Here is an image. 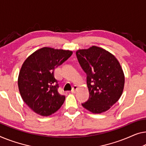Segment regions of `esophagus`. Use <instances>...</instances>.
I'll use <instances>...</instances> for the list:
<instances>
[{
  "mask_svg": "<svg viewBox=\"0 0 146 146\" xmlns=\"http://www.w3.org/2000/svg\"><path fill=\"white\" fill-rule=\"evenodd\" d=\"M77 89H78V88H77V86H73V88H72V90H71V92L76 93V92H77Z\"/></svg>",
  "mask_w": 146,
  "mask_h": 146,
  "instance_id": "obj_1",
  "label": "esophagus"
}]
</instances>
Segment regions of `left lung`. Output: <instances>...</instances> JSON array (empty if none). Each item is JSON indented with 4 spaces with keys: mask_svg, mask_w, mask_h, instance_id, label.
Returning a JSON list of instances; mask_svg holds the SVG:
<instances>
[{
    "mask_svg": "<svg viewBox=\"0 0 146 146\" xmlns=\"http://www.w3.org/2000/svg\"><path fill=\"white\" fill-rule=\"evenodd\" d=\"M80 66L86 74L89 98L82 106L93 113L106 111L120 98L125 75L116 58L95 46L76 52Z\"/></svg>",
    "mask_w": 146,
    "mask_h": 146,
    "instance_id": "left-lung-1",
    "label": "left lung"
}]
</instances>
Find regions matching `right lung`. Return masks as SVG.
Returning <instances> with one entry per match:
<instances>
[{"instance_id":"1","label":"right lung","mask_w":146,"mask_h":146,"mask_svg":"<svg viewBox=\"0 0 146 146\" xmlns=\"http://www.w3.org/2000/svg\"><path fill=\"white\" fill-rule=\"evenodd\" d=\"M69 50L44 47L29 56L23 63L18 77V88L23 102L42 116L59 110L66 99L58 92L59 84L54 69L68 59Z\"/></svg>"}]
</instances>
